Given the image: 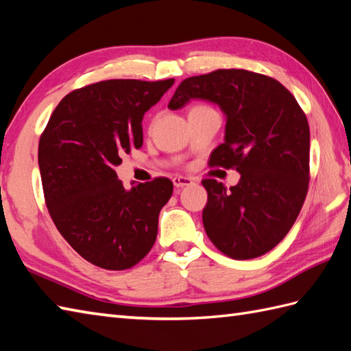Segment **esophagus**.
<instances>
[{
  "mask_svg": "<svg viewBox=\"0 0 351 351\" xmlns=\"http://www.w3.org/2000/svg\"><path fill=\"white\" fill-rule=\"evenodd\" d=\"M191 184H193L191 178H187V176H175L173 178V185L176 189L187 187V185H191Z\"/></svg>",
  "mask_w": 351,
  "mask_h": 351,
  "instance_id": "obj_1",
  "label": "esophagus"
}]
</instances>
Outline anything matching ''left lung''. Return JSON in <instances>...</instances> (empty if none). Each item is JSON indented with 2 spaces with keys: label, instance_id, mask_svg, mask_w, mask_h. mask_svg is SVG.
I'll list each match as a JSON object with an SVG mask.
<instances>
[{
  "label": "left lung",
  "instance_id": "left-lung-1",
  "mask_svg": "<svg viewBox=\"0 0 351 351\" xmlns=\"http://www.w3.org/2000/svg\"><path fill=\"white\" fill-rule=\"evenodd\" d=\"M190 99L214 102L225 113V141L213 151L210 166L241 175L230 189L215 180L202 181L206 235L229 258L264 255L289 232L306 197V114L279 81L244 69L184 80L169 108H182Z\"/></svg>",
  "mask_w": 351,
  "mask_h": 351
}]
</instances>
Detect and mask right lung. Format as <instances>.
I'll use <instances>...</instances> for the list:
<instances>
[{
  "label": "right lung",
  "mask_w": 351,
  "mask_h": 351,
  "mask_svg": "<svg viewBox=\"0 0 351 351\" xmlns=\"http://www.w3.org/2000/svg\"><path fill=\"white\" fill-rule=\"evenodd\" d=\"M175 80H107L66 95L39 141L45 202L78 255L106 270L140 263L173 193L169 178L125 190L116 166L143 145L141 121Z\"/></svg>",
  "instance_id": "add662e5"
}]
</instances>
